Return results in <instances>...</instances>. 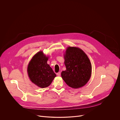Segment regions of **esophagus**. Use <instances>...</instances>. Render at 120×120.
I'll return each mask as SVG.
<instances>
[{
    "mask_svg": "<svg viewBox=\"0 0 120 120\" xmlns=\"http://www.w3.org/2000/svg\"><path fill=\"white\" fill-rule=\"evenodd\" d=\"M60 74H61L60 72H58V73H57V75L58 76H60Z\"/></svg>",
    "mask_w": 120,
    "mask_h": 120,
    "instance_id": "esophagus-1",
    "label": "esophagus"
}]
</instances>
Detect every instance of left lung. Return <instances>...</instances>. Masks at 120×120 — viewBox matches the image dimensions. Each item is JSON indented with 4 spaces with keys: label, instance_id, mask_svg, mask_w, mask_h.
Masks as SVG:
<instances>
[{
    "label": "left lung",
    "instance_id": "left-lung-1",
    "mask_svg": "<svg viewBox=\"0 0 120 120\" xmlns=\"http://www.w3.org/2000/svg\"><path fill=\"white\" fill-rule=\"evenodd\" d=\"M66 70L61 75L70 87L78 89L85 86L91 75L92 67L86 53L78 47H68L64 54Z\"/></svg>",
    "mask_w": 120,
    "mask_h": 120
}]
</instances>
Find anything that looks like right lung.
<instances>
[{"instance_id":"add662e5","label":"right lung","mask_w":120,"mask_h":120,"mask_svg":"<svg viewBox=\"0 0 120 120\" xmlns=\"http://www.w3.org/2000/svg\"><path fill=\"white\" fill-rule=\"evenodd\" d=\"M49 58L43 52H38L33 56L28 66L27 72L30 81L41 88L50 86L56 76L47 63Z\"/></svg>"}]
</instances>
